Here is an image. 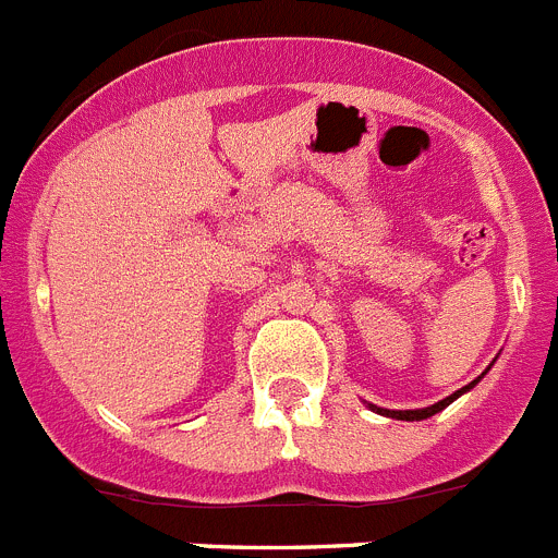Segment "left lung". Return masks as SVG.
<instances>
[{
	"instance_id": "8db88e82",
	"label": "left lung",
	"mask_w": 558,
	"mask_h": 558,
	"mask_svg": "<svg viewBox=\"0 0 558 558\" xmlns=\"http://www.w3.org/2000/svg\"><path fill=\"white\" fill-rule=\"evenodd\" d=\"M475 384H478V380H473V384H466L464 389L453 391V395H450V398L439 400V403L428 405V409H414V411H389V409H378V405H373V403H369V409H373V411H378V414H386V416H391V420H405V423H414V420H428V416H434L436 411L448 409V405L453 403V400L459 398V395H464V391H470V389H473Z\"/></svg>"
}]
</instances>
